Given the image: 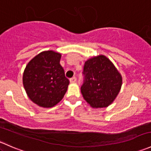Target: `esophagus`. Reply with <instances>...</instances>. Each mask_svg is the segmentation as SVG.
I'll return each mask as SVG.
<instances>
[{
  "label": "esophagus",
  "instance_id": "esophagus-1",
  "mask_svg": "<svg viewBox=\"0 0 151 151\" xmlns=\"http://www.w3.org/2000/svg\"><path fill=\"white\" fill-rule=\"evenodd\" d=\"M76 81H77V78H76V77H73L70 79V83H75Z\"/></svg>",
  "mask_w": 151,
  "mask_h": 151
}]
</instances>
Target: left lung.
Here are the masks:
<instances>
[{"mask_svg":"<svg viewBox=\"0 0 151 151\" xmlns=\"http://www.w3.org/2000/svg\"><path fill=\"white\" fill-rule=\"evenodd\" d=\"M81 93L85 101L96 108L106 107L118 96L122 77L113 63L104 55L85 61Z\"/></svg>","mask_w":151,"mask_h":151,"instance_id":"obj_1","label":"left lung"}]
</instances>
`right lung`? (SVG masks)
<instances>
[{
  "label": "right lung",
  "mask_w": 151,
  "mask_h": 151,
  "mask_svg": "<svg viewBox=\"0 0 151 151\" xmlns=\"http://www.w3.org/2000/svg\"><path fill=\"white\" fill-rule=\"evenodd\" d=\"M61 55L52 50L39 53L28 63L23 74V85L33 102L52 107L64 96L69 80L60 66Z\"/></svg>",
  "instance_id": "right-lung-1"
}]
</instances>
